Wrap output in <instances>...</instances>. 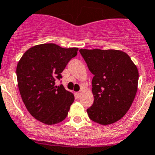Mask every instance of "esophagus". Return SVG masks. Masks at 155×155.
I'll use <instances>...</instances> for the list:
<instances>
[{"instance_id": "34e87169", "label": "esophagus", "mask_w": 155, "mask_h": 155, "mask_svg": "<svg viewBox=\"0 0 155 155\" xmlns=\"http://www.w3.org/2000/svg\"><path fill=\"white\" fill-rule=\"evenodd\" d=\"M75 97H76V99H79L80 97H81V93L80 92H76V94H75Z\"/></svg>"}]
</instances>
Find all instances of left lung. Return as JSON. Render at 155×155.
Wrapping results in <instances>:
<instances>
[{"mask_svg":"<svg viewBox=\"0 0 155 155\" xmlns=\"http://www.w3.org/2000/svg\"><path fill=\"white\" fill-rule=\"evenodd\" d=\"M79 52L94 75L93 105L89 118L105 126L120 120L131 107L138 87L137 67L126 52L119 50L80 49Z\"/></svg>","mask_w":155,"mask_h":155,"instance_id":"1","label":"left lung"}]
</instances>
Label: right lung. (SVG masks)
I'll use <instances>...</instances> for the list:
<instances>
[{"label": "right lung", "instance_id": "1", "mask_svg": "<svg viewBox=\"0 0 155 155\" xmlns=\"http://www.w3.org/2000/svg\"><path fill=\"white\" fill-rule=\"evenodd\" d=\"M78 50L39 44L27 50L18 61L16 75L22 101L30 115L44 124H57L68 115L74 95L63 85L55 86V79H61Z\"/></svg>", "mask_w": 155, "mask_h": 155}]
</instances>
